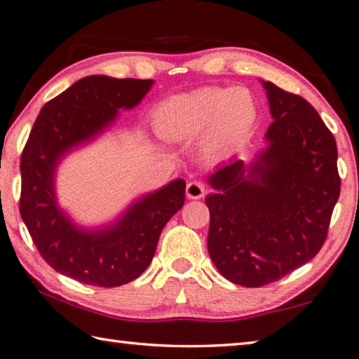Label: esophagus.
I'll use <instances>...</instances> for the list:
<instances>
[{
	"instance_id": "34e87169",
	"label": "esophagus",
	"mask_w": 359,
	"mask_h": 359,
	"mask_svg": "<svg viewBox=\"0 0 359 359\" xmlns=\"http://www.w3.org/2000/svg\"><path fill=\"white\" fill-rule=\"evenodd\" d=\"M205 193V187L198 180H191L187 184V196L190 199H201Z\"/></svg>"
}]
</instances>
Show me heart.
<instances>
[{"label": "heart", "instance_id": "obj_1", "mask_svg": "<svg viewBox=\"0 0 359 359\" xmlns=\"http://www.w3.org/2000/svg\"><path fill=\"white\" fill-rule=\"evenodd\" d=\"M258 120V106L247 88L208 87L172 96L154 109L151 125L165 141L198 136L208 158L229 154L244 142Z\"/></svg>", "mask_w": 359, "mask_h": 359}]
</instances>
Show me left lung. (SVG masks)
<instances>
[{"mask_svg":"<svg viewBox=\"0 0 359 359\" xmlns=\"http://www.w3.org/2000/svg\"><path fill=\"white\" fill-rule=\"evenodd\" d=\"M272 115L250 166L233 158L209 175L208 250L229 282L258 288L323 247L340 194L337 145L311 102L263 82Z\"/></svg>","mask_w":359,"mask_h":359,"instance_id":"left-lung-1","label":"left lung"}]
</instances>
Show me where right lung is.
<instances>
[{"instance_id":"add662e5","label":"right lung","mask_w":359,"mask_h":359,"mask_svg":"<svg viewBox=\"0 0 359 359\" xmlns=\"http://www.w3.org/2000/svg\"><path fill=\"white\" fill-rule=\"evenodd\" d=\"M151 85L141 79H81L41 109L22 151V220L41 257L77 282L114 288L135 280L154 258L165 224L185 203V180L175 179L98 229L77 226L57 204L58 163L104 133L120 109L136 107Z\"/></svg>"}]
</instances>
